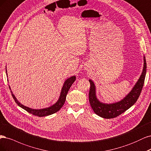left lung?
Masks as SVG:
<instances>
[{
    "mask_svg": "<svg viewBox=\"0 0 151 151\" xmlns=\"http://www.w3.org/2000/svg\"><path fill=\"white\" fill-rule=\"evenodd\" d=\"M146 60L144 56V67L142 72L132 89L123 99L111 104H105L97 99L96 86L94 82L89 80L90 89L89 91V101L94 112L104 119H112L124 113L137 101L144 83L146 75Z\"/></svg>",
    "mask_w": 151,
    "mask_h": 151,
    "instance_id": "obj_1",
    "label": "left lung"
}]
</instances>
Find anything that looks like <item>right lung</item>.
Here are the masks:
<instances>
[{
	"label": "right lung",
	"mask_w": 151,
	"mask_h": 151,
	"mask_svg": "<svg viewBox=\"0 0 151 151\" xmlns=\"http://www.w3.org/2000/svg\"><path fill=\"white\" fill-rule=\"evenodd\" d=\"M6 74H7V77L6 68ZM75 80H76L75 76H72L68 78V79H66L64 83H63V85L62 86V88L61 90L60 97L56 103L50 106H48V107L41 109H31V108L28 107V106H26L25 105H22V104H21L20 102L18 101V100L16 99L15 95L13 94V92L11 90L10 86L9 85V88H10V90H11L13 99H14V100H15L16 103L19 106H20V107L26 110L29 113H30L34 115L40 116V117H41V116H46L52 115L53 114L57 112V111H58L61 109V107L63 106V105H64L65 102L66 97V95L68 93V90H70L71 86L72 85L73 83Z\"/></svg>",
	"instance_id": "1"
}]
</instances>
